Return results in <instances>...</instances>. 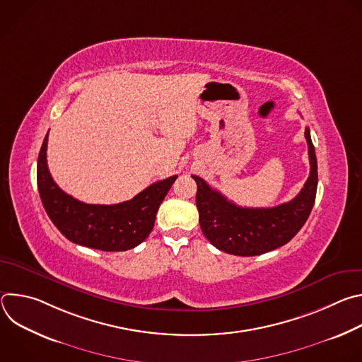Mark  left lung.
Returning <instances> with one entry per match:
<instances>
[{
    "instance_id": "1",
    "label": "left lung",
    "mask_w": 362,
    "mask_h": 362,
    "mask_svg": "<svg viewBox=\"0 0 362 362\" xmlns=\"http://www.w3.org/2000/svg\"><path fill=\"white\" fill-rule=\"evenodd\" d=\"M311 172L300 192L274 208H240L193 175L197 185L199 223L209 242L230 255L256 256L288 243L313 211L318 186V165L309 129H305Z\"/></svg>"
}]
</instances>
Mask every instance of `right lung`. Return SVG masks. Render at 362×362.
<instances>
[{
  "mask_svg": "<svg viewBox=\"0 0 362 362\" xmlns=\"http://www.w3.org/2000/svg\"><path fill=\"white\" fill-rule=\"evenodd\" d=\"M44 137L38 162L37 185L44 209L56 228L73 243L117 252L140 245L151 232L159 206L177 179L170 176L146 187L127 202L117 204H88L63 192L47 166Z\"/></svg>",
  "mask_w": 362,
  "mask_h": 362,
  "instance_id": "add662e5",
  "label": "right lung"
}]
</instances>
